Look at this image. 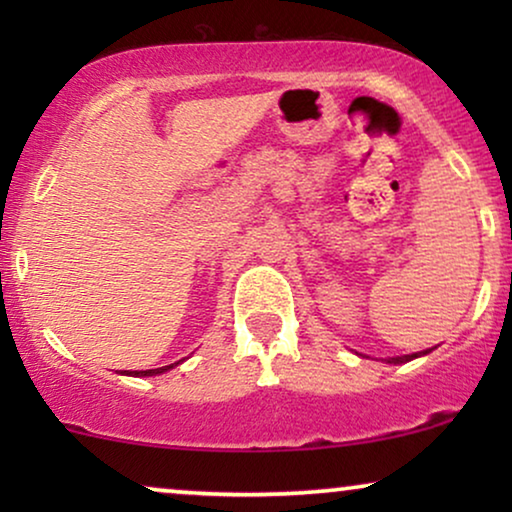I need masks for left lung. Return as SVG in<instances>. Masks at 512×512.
<instances>
[{"mask_svg":"<svg viewBox=\"0 0 512 512\" xmlns=\"http://www.w3.org/2000/svg\"><path fill=\"white\" fill-rule=\"evenodd\" d=\"M422 354H429V349H426V352H419V354H408V356H396V359H389V363H405V361H412V359H417V356H422Z\"/></svg>","mask_w":512,"mask_h":512,"instance_id":"8db88e82","label":"left lung"}]
</instances>
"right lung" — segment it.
<instances>
[{
    "instance_id": "1",
    "label": "right lung",
    "mask_w": 512,
    "mask_h": 512,
    "mask_svg": "<svg viewBox=\"0 0 512 512\" xmlns=\"http://www.w3.org/2000/svg\"><path fill=\"white\" fill-rule=\"evenodd\" d=\"M177 366V363H172V366H163V368H151V370H132V373H125V375H135V377H149V375H160L165 373V370H170Z\"/></svg>"
}]
</instances>
